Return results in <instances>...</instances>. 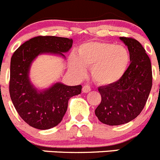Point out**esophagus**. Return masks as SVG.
Listing matches in <instances>:
<instances>
[{
  "label": "esophagus",
  "instance_id": "esophagus-1",
  "mask_svg": "<svg viewBox=\"0 0 160 160\" xmlns=\"http://www.w3.org/2000/svg\"><path fill=\"white\" fill-rule=\"evenodd\" d=\"M90 90H91V88H90V86H88V85H85V86H83L82 87L83 93H88V92H90Z\"/></svg>",
  "mask_w": 160,
  "mask_h": 160
}]
</instances>
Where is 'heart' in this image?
Listing matches in <instances>:
<instances>
[{"label": "heart", "instance_id": "heart-1", "mask_svg": "<svg viewBox=\"0 0 160 160\" xmlns=\"http://www.w3.org/2000/svg\"><path fill=\"white\" fill-rule=\"evenodd\" d=\"M70 66L76 74L82 77L85 67L91 68L93 80L98 84L111 85L124 76L130 62V54L123 45L105 41H90L79 46L77 56L69 58Z\"/></svg>", "mask_w": 160, "mask_h": 160}]
</instances>
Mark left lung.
Listing matches in <instances>:
<instances>
[{
  "label": "left lung",
  "mask_w": 160,
  "mask_h": 160,
  "mask_svg": "<svg viewBox=\"0 0 160 160\" xmlns=\"http://www.w3.org/2000/svg\"><path fill=\"white\" fill-rule=\"evenodd\" d=\"M128 47L131 63L119 81L98 87L102 102L95 115L103 124L120 125L135 119L147 102L152 86L151 60L137 39L120 37Z\"/></svg>",
  "instance_id": "obj_1"
}]
</instances>
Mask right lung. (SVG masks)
<instances>
[{"mask_svg": "<svg viewBox=\"0 0 160 160\" xmlns=\"http://www.w3.org/2000/svg\"><path fill=\"white\" fill-rule=\"evenodd\" d=\"M72 43V39L68 38L36 36L20 45L12 56L10 98L20 117L33 128L49 129L59 124L67 112L69 99L81 93L82 86H68L58 82L48 90L38 91L29 81L31 63L42 53L64 56Z\"/></svg>", "mask_w": 160, "mask_h": 160, "instance_id": "right-lung-1", "label": "right lung"}]
</instances>
